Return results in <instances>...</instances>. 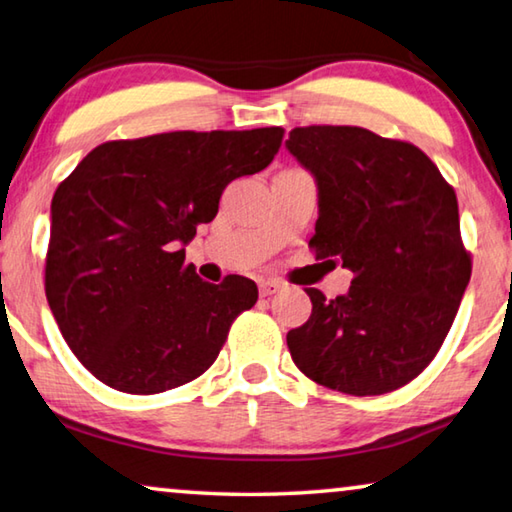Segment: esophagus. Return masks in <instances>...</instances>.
<instances>
[{"label":"esophagus","instance_id":"1","mask_svg":"<svg viewBox=\"0 0 512 512\" xmlns=\"http://www.w3.org/2000/svg\"><path fill=\"white\" fill-rule=\"evenodd\" d=\"M282 289H285V285H282L280 280L269 278V280L259 282V294H262V296H273V294H278V291H282Z\"/></svg>","mask_w":512,"mask_h":512}]
</instances>
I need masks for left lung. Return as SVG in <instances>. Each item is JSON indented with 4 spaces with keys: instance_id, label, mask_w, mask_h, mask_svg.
I'll list each match as a JSON object with an SVG mask.
<instances>
[{
    "instance_id": "obj_1",
    "label": "left lung",
    "mask_w": 512,
    "mask_h": 512,
    "mask_svg": "<svg viewBox=\"0 0 512 512\" xmlns=\"http://www.w3.org/2000/svg\"><path fill=\"white\" fill-rule=\"evenodd\" d=\"M285 145L319 189L310 248L353 273L344 296L305 289L291 360L337 392H394L431 364L469 285L456 191L417 145L364 127H296Z\"/></svg>"
}]
</instances>
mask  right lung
<instances>
[{
    "instance_id": "1",
    "label": "right lung",
    "mask_w": 512,
    "mask_h": 512,
    "mask_svg": "<svg viewBox=\"0 0 512 512\" xmlns=\"http://www.w3.org/2000/svg\"><path fill=\"white\" fill-rule=\"evenodd\" d=\"M282 127L109 141L52 198L45 294L63 339L97 380L159 394L212 367L257 285L198 278L184 246L214 221L225 186L280 150Z\"/></svg>"
}]
</instances>
